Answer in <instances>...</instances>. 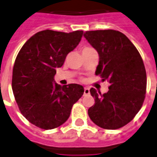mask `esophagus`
Masks as SVG:
<instances>
[{
  "instance_id": "1",
  "label": "esophagus",
  "mask_w": 157,
  "mask_h": 157,
  "mask_svg": "<svg viewBox=\"0 0 157 157\" xmlns=\"http://www.w3.org/2000/svg\"><path fill=\"white\" fill-rule=\"evenodd\" d=\"M88 94H90V89L88 87H85L84 88V95H88Z\"/></svg>"
}]
</instances>
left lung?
<instances>
[{"instance_id": "8db88e82", "label": "left lung", "mask_w": 157, "mask_h": 157, "mask_svg": "<svg viewBox=\"0 0 157 157\" xmlns=\"http://www.w3.org/2000/svg\"><path fill=\"white\" fill-rule=\"evenodd\" d=\"M84 36L99 55L96 75L110 83L106 93L90 89L95 104L88 109V115L101 128L119 129L134 118L145 100L147 72L142 58L120 31H89Z\"/></svg>"}]
</instances>
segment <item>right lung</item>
I'll return each mask as SVG.
<instances>
[{"mask_svg":"<svg viewBox=\"0 0 157 157\" xmlns=\"http://www.w3.org/2000/svg\"><path fill=\"white\" fill-rule=\"evenodd\" d=\"M83 31L70 33L45 30L24 44L12 71V90L21 113L39 128L51 130L69 118L73 105L84 93L78 84L61 86L56 69L81 41Z\"/></svg>","mask_w":157,"mask_h":157,"instance_id":"1","label":"right lung"}]
</instances>
